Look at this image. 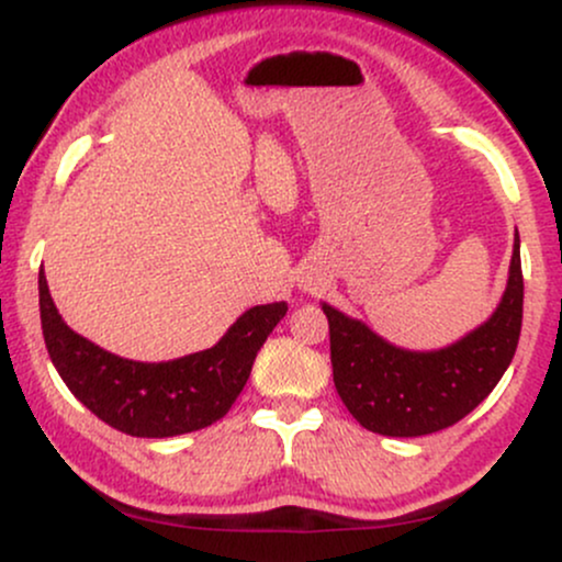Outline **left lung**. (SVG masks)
Wrapping results in <instances>:
<instances>
[{
	"mask_svg": "<svg viewBox=\"0 0 562 562\" xmlns=\"http://www.w3.org/2000/svg\"><path fill=\"white\" fill-rule=\"evenodd\" d=\"M322 312L330 322L335 389L357 423L380 436L436 434L470 415L513 362L524 322L518 232L492 319L441 351H404L327 303Z\"/></svg>",
	"mask_w": 562,
	"mask_h": 562,
	"instance_id": "left-lung-1",
	"label": "left lung"
}]
</instances>
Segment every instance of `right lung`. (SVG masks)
I'll list each match as a JSON object with an SVG mask.
<instances>
[{
  "label": "right lung",
  "instance_id": "add662e5",
  "mask_svg": "<svg viewBox=\"0 0 562 562\" xmlns=\"http://www.w3.org/2000/svg\"><path fill=\"white\" fill-rule=\"evenodd\" d=\"M38 312L55 370L89 412L121 434L169 438L209 428L227 415L288 303L248 308L214 348L158 364L121 359L70 330L44 272H38Z\"/></svg>",
  "mask_w": 562,
  "mask_h": 562
}]
</instances>
